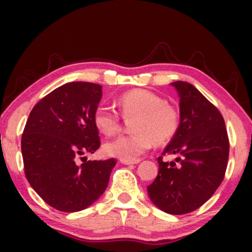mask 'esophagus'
I'll return each instance as SVG.
<instances>
[{"mask_svg": "<svg viewBox=\"0 0 252 252\" xmlns=\"http://www.w3.org/2000/svg\"><path fill=\"white\" fill-rule=\"evenodd\" d=\"M141 160H134V161H126V160H121V162L123 164H136L140 162Z\"/></svg>", "mask_w": 252, "mask_h": 252, "instance_id": "esophagus-1", "label": "esophagus"}]
</instances>
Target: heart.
<instances>
[{
    "label": "heart",
    "instance_id": "obj_1",
    "mask_svg": "<svg viewBox=\"0 0 252 252\" xmlns=\"http://www.w3.org/2000/svg\"><path fill=\"white\" fill-rule=\"evenodd\" d=\"M126 118L132 121L135 134L118 136L104 144V152L121 160H137L149 150L154 142L167 143L174 137L180 124V114L172 104L148 90L136 89L126 92L117 100ZM94 126L104 135L111 136L120 130L121 120L117 112L105 105L98 106L94 115Z\"/></svg>",
    "mask_w": 252,
    "mask_h": 252
}]
</instances>
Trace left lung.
Instances as JSON below:
<instances>
[{
  "instance_id": "8db88e82",
  "label": "left lung",
  "mask_w": 252,
  "mask_h": 252,
  "mask_svg": "<svg viewBox=\"0 0 252 252\" xmlns=\"http://www.w3.org/2000/svg\"><path fill=\"white\" fill-rule=\"evenodd\" d=\"M172 85L180 98V124L162 155H176L179 164L164 162L160 156L158 176L147 189L161 211L186 215L204 205L220 186L230 143L219 110L192 84Z\"/></svg>"
}]
</instances>
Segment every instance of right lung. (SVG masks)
I'll return each mask as SVG.
<instances>
[{
    "label": "right lung",
    "instance_id": "obj_1",
    "mask_svg": "<svg viewBox=\"0 0 252 252\" xmlns=\"http://www.w3.org/2000/svg\"><path fill=\"white\" fill-rule=\"evenodd\" d=\"M100 99L98 84H63L34 106L26 123L21 138L26 178L46 204L62 212L94 204L116 164L115 158L78 164L80 156L100 146L94 122Z\"/></svg>",
    "mask_w": 252,
    "mask_h": 252
}]
</instances>
